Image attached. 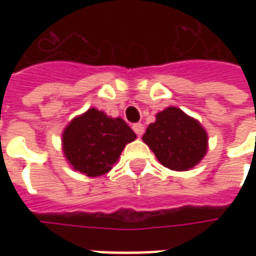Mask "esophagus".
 Segmentation results:
<instances>
[{"mask_svg":"<svg viewBox=\"0 0 256 256\" xmlns=\"http://www.w3.org/2000/svg\"><path fill=\"white\" fill-rule=\"evenodd\" d=\"M133 130H134V133L137 134L138 137H141L142 134H144V124L142 123H134L133 124Z\"/></svg>","mask_w":256,"mask_h":256,"instance_id":"obj_1","label":"esophagus"}]
</instances>
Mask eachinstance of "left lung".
Returning <instances> with one entry per match:
<instances>
[{
  "instance_id": "left-lung-1",
  "label": "left lung",
  "mask_w": 256,
  "mask_h": 256,
  "mask_svg": "<svg viewBox=\"0 0 256 256\" xmlns=\"http://www.w3.org/2000/svg\"><path fill=\"white\" fill-rule=\"evenodd\" d=\"M142 140L163 166L176 172L190 170L203 159L208 148L203 126L176 106L159 112Z\"/></svg>"
}]
</instances>
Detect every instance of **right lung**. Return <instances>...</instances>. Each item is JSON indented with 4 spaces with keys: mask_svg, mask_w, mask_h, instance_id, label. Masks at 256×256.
Masks as SVG:
<instances>
[{
    "mask_svg": "<svg viewBox=\"0 0 256 256\" xmlns=\"http://www.w3.org/2000/svg\"><path fill=\"white\" fill-rule=\"evenodd\" d=\"M136 134L122 118L106 116L90 108L64 128L62 142L67 162L88 177H98L112 168Z\"/></svg>",
    "mask_w": 256,
    "mask_h": 256,
    "instance_id": "1",
    "label": "right lung"
}]
</instances>
